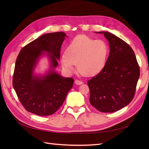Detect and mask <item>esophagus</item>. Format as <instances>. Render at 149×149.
<instances>
[{
  "label": "esophagus",
  "mask_w": 149,
  "mask_h": 149,
  "mask_svg": "<svg viewBox=\"0 0 149 149\" xmlns=\"http://www.w3.org/2000/svg\"><path fill=\"white\" fill-rule=\"evenodd\" d=\"M75 84H77V85H80V84H83V81H79V80L76 79V80L75 81Z\"/></svg>",
  "instance_id": "obj_1"
}]
</instances>
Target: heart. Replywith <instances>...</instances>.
Wrapping results in <instances>:
<instances>
[{"mask_svg": "<svg viewBox=\"0 0 149 149\" xmlns=\"http://www.w3.org/2000/svg\"><path fill=\"white\" fill-rule=\"evenodd\" d=\"M109 47L102 40H94L86 35H78L68 45L66 52L61 56L63 68L68 73L77 68L86 76L99 74L105 66Z\"/></svg>", "mask_w": 149, "mask_h": 149, "instance_id": "heart-1", "label": "heart"}]
</instances>
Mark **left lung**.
<instances>
[{
	"mask_svg": "<svg viewBox=\"0 0 149 149\" xmlns=\"http://www.w3.org/2000/svg\"><path fill=\"white\" fill-rule=\"evenodd\" d=\"M99 33L108 40L110 52L104 69L88 81L90 102L100 112L113 113L133 99L140 70L129 44L110 33Z\"/></svg>",
	"mask_w": 149,
	"mask_h": 149,
	"instance_id": "left-lung-1",
	"label": "left lung"
}]
</instances>
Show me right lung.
Masks as SVG:
<instances>
[{
    "label": "right lung",
    "mask_w": 149,
    "mask_h": 149,
    "mask_svg": "<svg viewBox=\"0 0 149 149\" xmlns=\"http://www.w3.org/2000/svg\"><path fill=\"white\" fill-rule=\"evenodd\" d=\"M66 34L63 32L43 34L24 47L16 60L13 86L22 105L27 111L39 116L51 115L66 99L74 79L63 77L51 70L42 77L33 75L40 57L46 52L51 67L58 65L60 50Z\"/></svg>",
    "instance_id": "1"
}]
</instances>
